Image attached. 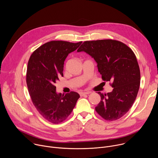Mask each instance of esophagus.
<instances>
[{
    "label": "esophagus",
    "mask_w": 158,
    "mask_h": 158,
    "mask_svg": "<svg viewBox=\"0 0 158 158\" xmlns=\"http://www.w3.org/2000/svg\"><path fill=\"white\" fill-rule=\"evenodd\" d=\"M90 93H91V92H82V93H80V96H83L89 94Z\"/></svg>",
    "instance_id": "obj_1"
}]
</instances>
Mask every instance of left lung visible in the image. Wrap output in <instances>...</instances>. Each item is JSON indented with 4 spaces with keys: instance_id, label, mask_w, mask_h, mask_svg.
I'll use <instances>...</instances> for the list:
<instances>
[{
    "instance_id": "8db88e82",
    "label": "left lung",
    "mask_w": 158,
    "mask_h": 158,
    "mask_svg": "<svg viewBox=\"0 0 158 158\" xmlns=\"http://www.w3.org/2000/svg\"><path fill=\"white\" fill-rule=\"evenodd\" d=\"M84 51L98 63V71L105 81L112 82V91L98 92L101 101L96 111L106 121L122 118L132 107L140 85V69L132 49L122 42L103 39L84 41L77 52Z\"/></svg>"
}]
</instances>
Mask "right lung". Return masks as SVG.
Segmentation results:
<instances>
[{
	"label": "right lung",
	"mask_w": 158,
	"mask_h": 158,
	"mask_svg": "<svg viewBox=\"0 0 158 158\" xmlns=\"http://www.w3.org/2000/svg\"><path fill=\"white\" fill-rule=\"evenodd\" d=\"M82 42L52 40L35 50L28 62L26 82L32 103L48 121L59 124L71 114L79 94L71 91L57 94L55 83L63 76L64 60Z\"/></svg>",
	"instance_id": "add662e5"
}]
</instances>
